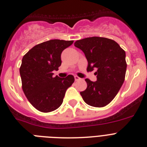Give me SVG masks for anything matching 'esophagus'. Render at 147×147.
<instances>
[{"instance_id":"obj_1","label":"esophagus","mask_w":147,"mask_h":147,"mask_svg":"<svg viewBox=\"0 0 147 147\" xmlns=\"http://www.w3.org/2000/svg\"><path fill=\"white\" fill-rule=\"evenodd\" d=\"M75 80L76 81H78V80H81V78H80L79 77H78V76H75Z\"/></svg>"}]
</instances>
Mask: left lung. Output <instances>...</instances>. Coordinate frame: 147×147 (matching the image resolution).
Wrapping results in <instances>:
<instances>
[{"label":"left lung","instance_id":"left-lung-1","mask_svg":"<svg viewBox=\"0 0 147 147\" xmlns=\"http://www.w3.org/2000/svg\"><path fill=\"white\" fill-rule=\"evenodd\" d=\"M88 60V71L96 69L97 81L85 79L87 88L80 92L82 99L93 107L105 106L113 100L125 80L126 52L112 39L92 36L75 42Z\"/></svg>","mask_w":147,"mask_h":147}]
</instances>
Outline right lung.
Here are the masks:
<instances>
[{
	"mask_svg": "<svg viewBox=\"0 0 147 147\" xmlns=\"http://www.w3.org/2000/svg\"><path fill=\"white\" fill-rule=\"evenodd\" d=\"M73 41L52 39L34 46L24 56L20 67L22 89L30 103L44 113L57 109L75 81L73 75L54 78L62 64L61 54Z\"/></svg>",
	"mask_w": 147,
	"mask_h": 147,
	"instance_id": "1",
	"label": "right lung"
}]
</instances>
